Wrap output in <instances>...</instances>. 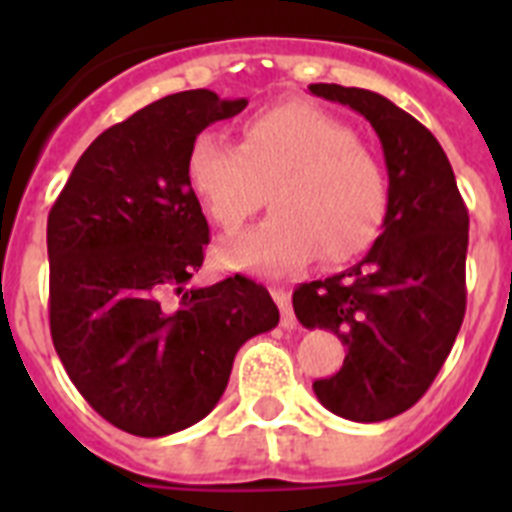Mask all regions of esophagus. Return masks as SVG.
I'll use <instances>...</instances> for the list:
<instances>
[{
  "label": "esophagus",
  "instance_id": "obj_1",
  "mask_svg": "<svg viewBox=\"0 0 512 512\" xmlns=\"http://www.w3.org/2000/svg\"><path fill=\"white\" fill-rule=\"evenodd\" d=\"M271 297H274V302L279 305V310H282V325L287 330L297 328V318H295V310H292V297H289V292L284 287H274L271 289Z\"/></svg>",
  "mask_w": 512,
  "mask_h": 512
}]
</instances>
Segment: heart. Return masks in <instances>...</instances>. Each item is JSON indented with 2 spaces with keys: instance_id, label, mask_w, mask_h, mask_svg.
I'll use <instances>...</instances> for the list:
<instances>
[{
  "instance_id": "heart-1",
  "label": "heart",
  "mask_w": 512,
  "mask_h": 512,
  "mask_svg": "<svg viewBox=\"0 0 512 512\" xmlns=\"http://www.w3.org/2000/svg\"><path fill=\"white\" fill-rule=\"evenodd\" d=\"M187 182L212 223L238 230L264 205L274 215L225 243L233 266L295 269L315 253L325 264L356 259L382 233L390 184L384 166L346 122L312 104H279L248 117L241 146L200 133L187 153Z\"/></svg>"
}]
</instances>
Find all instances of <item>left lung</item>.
Returning a JSON list of instances; mask_svg holds the SVG:
<instances>
[{
  "label": "left lung",
  "mask_w": 512,
  "mask_h": 512,
  "mask_svg": "<svg viewBox=\"0 0 512 512\" xmlns=\"http://www.w3.org/2000/svg\"><path fill=\"white\" fill-rule=\"evenodd\" d=\"M348 104L382 140L390 207L364 259L292 295L305 328L333 330L346 359L312 382L330 413L379 423L413 408L451 354L467 310L469 212L441 143L413 115L369 89L310 84Z\"/></svg>",
  "instance_id": "left-lung-1"
}]
</instances>
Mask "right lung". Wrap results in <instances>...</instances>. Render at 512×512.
Masks as SVG:
<instances>
[{
  "label": "right lung",
  "instance_id": "1",
  "mask_svg": "<svg viewBox=\"0 0 512 512\" xmlns=\"http://www.w3.org/2000/svg\"><path fill=\"white\" fill-rule=\"evenodd\" d=\"M246 104L210 89L151 102L97 135L48 212L56 354L81 397L133 436L205 418L238 348L279 323L264 284L243 274L187 287L210 243L189 146Z\"/></svg>",
  "mask_w": 512,
  "mask_h": 512
}]
</instances>
